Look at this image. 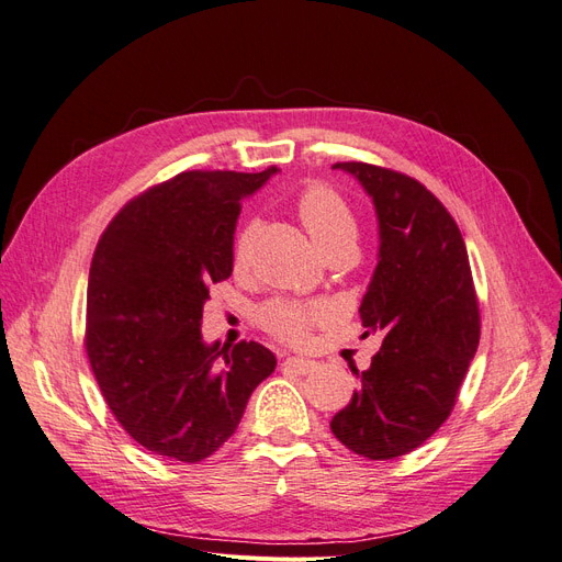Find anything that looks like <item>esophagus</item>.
<instances>
[{
	"mask_svg": "<svg viewBox=\"0 0 562 562\" xmlns=\"http://www.w3.org/2000/svg\"><path fill=\"white\" fill-rule=\"evenodd\" d=\"M283 366H285V368H291V370H295L297 375H310V372H314V370L318 368V363H316V361H310V359H297V356H291V359H285V361H283Z\"/></svg>",
	"mask_w": 562,
	"mask_h": 562,
	"instance_id": "1",
	"label": "esophagus"
}]
</instances>
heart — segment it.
Segmentation results:
<instances>
[{"mask_svg": "<svg viewBox=\"0 0 562 562\" xmlns=\"http://www.w3.org/2000/svg\"><path fill=\"white\" fill-rule=\"evenodd\" d=\"M302 225L307 227L316 248L326 255L335 252H356V236H359V225L349 209V203L333 192L330 187H310L302 194L297 206ZM252 239V227H246L239 239L234 244V262L244 267L248 258V248ZM326 307L312 302H293V300H274L262 307L260 321L262 326L277 335L283 342L300 345L307 339L310 328L314 323L326 318Z\"/></svg>", "mask_w": 562, "mask_h": 562, "instance_id": "heart-1", "label": "heart"}]
</instances>
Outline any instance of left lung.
<instances>
[{
    "instance_id": "1",
    "label": "left lung",
    "mask_w": 562,
    "mask_h": 562,
    "mask_svg": "<svg viewBox=\"0 0 562 562\" xmlns=\"http://www.w3.org/2000/svg\"><path fill=\"white\" fill-rule=\"evenodd\" d=\"M333 168L359 180L375 206L378 267L359 312L382 347L368 370H351L361 386L330 429L356 454L394 459L452 413L479 349V300L462 232L427 187L361 161Z\"/></svg>"
}]
</instances>
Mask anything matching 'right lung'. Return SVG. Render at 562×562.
Listing matches in <instances>:
<instances>
[{
	"label": "right lung",
	"instance_id": "1",
	"mask_svg": "<svg viewBox=\"0 0 562 562\" xmlns=\"http://www.w3.org/2000/svg\"><path fill=\"white\" fill-rule=\"evenodd\" d=\"M277 171L180 173L126 203L100 236L87 353L112 415L149 452L206 459L277 368L258 342L223 347L201 335L211 285L232 277L241 201Z\"/></svg>",
	"mask_w": 562,
	"mask_h": 562
}]
</instances>
